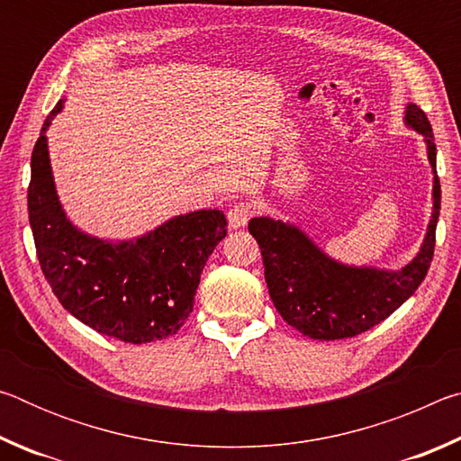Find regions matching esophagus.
Returning <instances> with one entry per match:
<instances>
[{"label": "esophagus", "instance_id": "1", "mask_svg": "<svg viewBox=\"0 0 461 461\" xmlns=\"http://www.w3.org/2000/svg\"><path fill=\"white\" fill-rule=\"evenodd\" d=\"M249 215H252V205H249V203H244V201L236 203V205L230 207V212H228V223H230V228H231V230L244 228V225H246L248 220H249Z\"/></svg>", "mask_w": 461, "mask_h": 461}]
</instances>
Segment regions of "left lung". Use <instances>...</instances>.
Returning <instances> with one entry per match:
<instances>
[{
  "mask_svg": "<svg viewBox=\"0 0 461 461\" xmlns=\"http://www.w3.org/2000/svg\"><path fill=\"white\" fill-rule=\"evenodd\" d=\"M404 123L425 136L433 167V215L419 254L401 270L346 267L325 256L294 225L254 217L248 230L264 260L270 299L280 317L313 339H343L372 330L393 315L417 291L431 267L435 228L441 209V185L435 170L433 130L425 112L407 105Z\"/></svg>",
  "mask_w": 461,
  "mask_h": 461,
  "instance_id": "obj_1",
  "label": "left lung"
}]
</instances>
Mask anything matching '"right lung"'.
Masks as SVG:
<instances>
[{"instance_id":"obj_1","label":"right lung","mask_w":461,"mask_h":461,"mask_svg":"<svg viewBox=\"0 0 461 461\" xmlns=\"http://www.w3.org/2000/svg\"><path fill=\"white\" fill-rule=\"evenodd\" d=\"M44 120L32 150L28 215L38 262L68 313L91 330L126 343L175 335L189 319L201 272L228 233L220 209H203L162 223L130 241L91 238L62 212L54 189Z\"/></svg>"}]
</instances>
